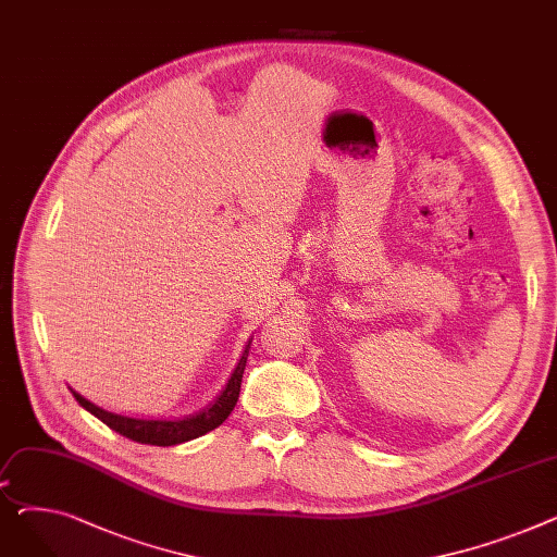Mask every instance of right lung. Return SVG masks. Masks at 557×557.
Segmentation results:
<instances>
[{
  "label": "right lung",
  "mask_w": 557,
  "mask_h": 557,
  "mask_svg": "<svg viewBox=\"0 0 557 557\" xmlns=\"http://www.w3.org/2000/svg\"><path fill=\"white\" fill-rule=\"evenodd\" d=\"M248 349H250V343L246 345L237 368L232 370L221 395L210 406H205L202 411H198L196 416H189V418H146V416H137V413L108 411V408L92 404L90 399H85L76 391H72V395L76 397V401L85 408V411H90L95 418H99L112 431L128 437V441H135L141 445H156V447L181 445V443L194 441V437L205 435L208 431L221 426L227 420L234 404H237V399H239L242 376H244L246 361H248Z\"/></svg>",
  "instance_id": "right-lung-1"
}]
</instances>
